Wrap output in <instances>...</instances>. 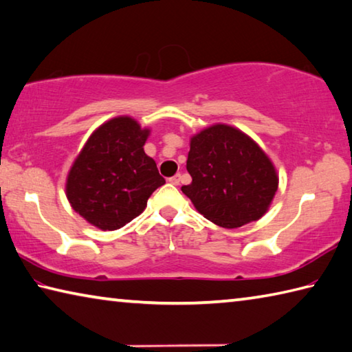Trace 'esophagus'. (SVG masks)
I'll return each instance as SVG.
<instances>
[{
    "instance_id": "1",
    "label": "esophagus",
    "mask_w": 352,
    "mask_h": 352,
    "mask_svg": "<svg viewBox=\"0 0 352 352\" xmlns=\"http://www.w3.org/2000/svg\"><path fill=\"white\" fill-rule=\"evenodd\" d=\"M170 184H174V186H178V184H180V175H174V177H170L169 180H168Z\"/></svg>"
}]
</instances>
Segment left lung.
<instances>
[{"label": "left lung", "mask_w": 352, "mask_h": 352, "mask_svg": "<svg viewBox=\"0 0 352 352\" xmlns=\"http://www.w3.org/2000/svg\"><path fill=\"white\" fill-rule=\"evenodd\" d=\"M183 194L204 219L234 229L260 220L274 200L278 175L266 152L229 124L217 123L190 138Z\"/></svg>", "instance_id": "8db88e82"}]
</instances>
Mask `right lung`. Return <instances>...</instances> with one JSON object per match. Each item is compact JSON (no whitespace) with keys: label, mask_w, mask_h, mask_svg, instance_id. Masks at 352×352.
Wrapping results in <instances>:
<instances>
[{"label":"right lung","mask_w":352,"mask_h":352,"mask_svg":"<svg viewBox=\"0 0 352 352\" xmlns=\"http://www.w3.org/2000/svg\"><path fill=\"white\" fill-rule=\"evenodd\" d=\"M151 129L127 115L101 124L70 168L66 197L82 219L101 231L123 228L143 212L152 192L166 183L146 155Z\"/></svg>","instance_id":"1"}]
</instances>
